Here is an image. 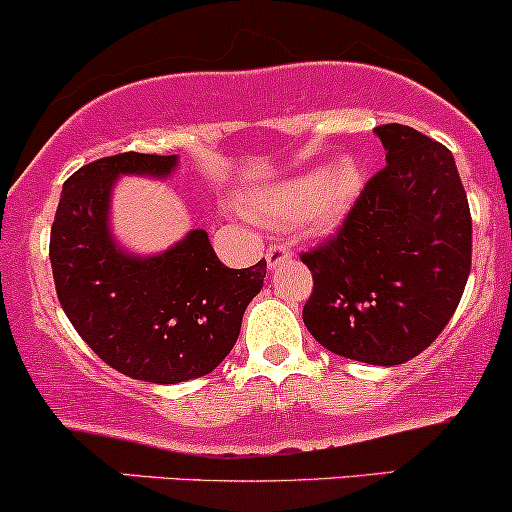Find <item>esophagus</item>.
Here are the masks:
<instances>
[{
    "label": "esophagus",
    "mask_w": 512,
    "mask_h": 512,
    "mask_svg": "<svg viewBox=\"0 0 512 512\" xmlns=\"http://www.w3.org/2000/svg\"><path fill=\"white\" fill-rule=\"evenodd\" d=\"M266 261H268V268H280L283 263L292 261V251L287 249L285 244H280V241H273L266 251Z\"/></svg>",
    "instance_id": "34e87169"
}]
</instances>
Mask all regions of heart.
<instances>
[{
    "label": "heart",
    "mask_w": 512,
    "mask_h": 512,
    "mask_svg": "<svg viewBox=\"0 0 512 512\" xmlns=\"http://www.w3.org/2000/svg\"><path fill=\"white\" fill-rule=\"evenodd\" d=\"M363 188V171L355 159L341 157L321 171H309L295 179L256 193L249 200L258 220L290 225L307 222L314 232H331L341 225Z\"/></svg>",
    "instance_id": "heart-1"
}]
</instances>
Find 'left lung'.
<instances>
[{
    "label": "left lung",
    "mask_w": 512,
    "mask_h": 512,
    "mask_svg": "<svg viewBox=\"0 0 512 512\" xmlns=\"http://www.w3.org/2000/svg\"><path fill=\"white\" fill-rule=\"evenodd\" d=\"M375 132L387 166L338 232L300 256L314 278L302 319L331 353L389 367L423 353L455 314L472 215L450 149L409 125Z\"/></svg>",
    "instance_id": "obj_1"
}]
</instances>
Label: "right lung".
I'll use <instances>...</instances> for the list:
<instances>
[{
	"mask_svg": "<svg viewBox=\"0 0 512 512\" xmlns=\"http://www.w3.org/2000/svg\"><path fill=\"white\" fill-rule=\"evenodd\" d=\"M179 157L123 152L74 171L62 186L50 263L57 300L86 346L132 380L176 384L227 358L244 309L261 292L266 261L227 268L205 229L157 256L113 241L108 203L118 176H169Z\"/></svg>",
	"mask_w": 512,
	"mask_h": 512,
	"instance_id": "1",
	"label": "right lung"
}]
</instances>
